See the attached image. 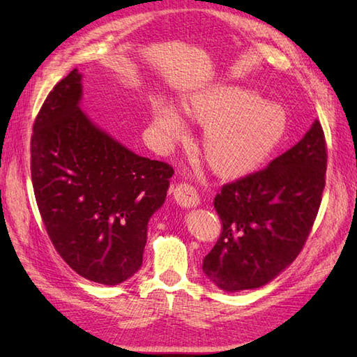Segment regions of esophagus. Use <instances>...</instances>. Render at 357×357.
<instances>
[{
    "label": "esophagus",
    "mask_w": 357,
    "mask_h": 357,
    "mask_svg": "<svg viewBox=\"0 0 357 357\" xmlns=\"http://www.w3.org/2000/svg\"><path fill=\"white\" fill-rule=\"evenodd\" d=\"M173 198L181 207H196L199 204V195L190 184L179 183L173 187Z\"/></svg>",
    "instance_id": "obj_1"
}]
</instances>
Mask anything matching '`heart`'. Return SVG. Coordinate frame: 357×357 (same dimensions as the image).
I'll return each instance as SVG.
<instances>
[{
    "mask_svg": "<svg viewBox=\"0 0 357 357\" xmlns=\"http://www.w3.org/2000/svg\"><path fill=\"white\" fill-rule=\"evenodd\" d=\"M184 113L204 127L199 149L204 161L219 176H239L257 169L278 147L287 115L253 90L218 87L192 96ZM155 126L164 138L184 135L183 119L169 104H156Z\"/></svg>",
    "mask_w": 357,
    "mask_h": 357,
    "instance_id": "heart-1",
    "label": "heart"
}]
</instances>
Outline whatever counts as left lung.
Masks as SVG:
<instances>
[{"label": "left lung", "instance_id": "obj_1", "mask_svg": "<svg viewBox=\"0 0 357 357\" xmlns=\"http://www.w3.org/2000/svg\"><path fill=\"white\" fill-rule=\"evenodd\" d=\"M327 142L319 121L265 167L224 184L213 201L221 234L202 270L225 291L265 285L304 248L321 207Z\"/></svg>", "mask_w": 357, "mask_h": 357}]
</instances>
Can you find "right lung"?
Instances as JSON below:
<instances>
[{"mask_svg": "<svg viewBox=\"0 0 357 357\" xmlns=\"http://www.w3.org/2000/svg\"><path fill=\"white\" fill-rule=\"evenodd\" d=\"M81 73L50 90L35 118L30 173L38 210L58 255L79 276L118 285L142 265L150 216L174 173L135 155L78 107Z\"/></svg>", "mask_w": 357, "mask_h": 357, "instance_id": "add662e5", "label": "right lung"}]
</instances>
